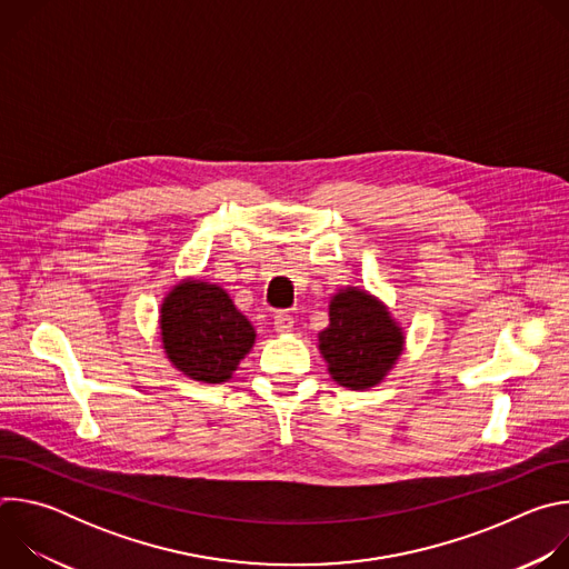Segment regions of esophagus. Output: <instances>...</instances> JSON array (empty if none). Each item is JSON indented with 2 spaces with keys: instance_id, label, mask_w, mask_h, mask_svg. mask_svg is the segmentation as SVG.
Returning a JSON list of instances; mask_svg holds the SVG:
<instances>
[{
  "instance_id": "esophagus-1",
  "label": "esophagus",
  "mask_w": 569,
  "mask_h": 569,
  "mask_svg": "<svg viewBox=\"0 0 569 569\" xmlns=\"http://www.w3.org/2000/svg\"><path fill=\"white\" fill-rule=\"evenodd\" d=\"M292 329V317L288 312H277L274 315V331L277 333H288Z\"/></svg>"
}]
</instances>
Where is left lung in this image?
Wrapping results in <instances>:
<instances>
[{
	"label": "left lung",
	"instance_id": "1",
	"mask_svg": "<svg viewBox=\"0 0 569 569\" xmlns=\"http://www.w3.org/2000/svg\"><path fill=\"white\" fill-rule=\"evenodd\" d=\"M329 327L317 336L331 378L349 389L385 380L402 353L405 336L387 306L360 288H345L329 303Z\"/></svg>",
	"mask_w": 569,
	"mask_h": 569
}]
</instances>
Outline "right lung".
<instances>
[{"label": "right lung", "instance_id": "right-lung-1", "mask_svg": "<svg viewBox=\"0 0 569 569\" xmlns=\"http://www.w3.org/2000/svg\"><path fill=\"white\" fill-rule=\"evenodd\" d=\"M159 312L167 358L178 371L200 382L229 380L257 340L248 317L220 286L207 281H180Z\"/></svg>", "mask_w": 569, "mask_h": 569}]
</instances>
